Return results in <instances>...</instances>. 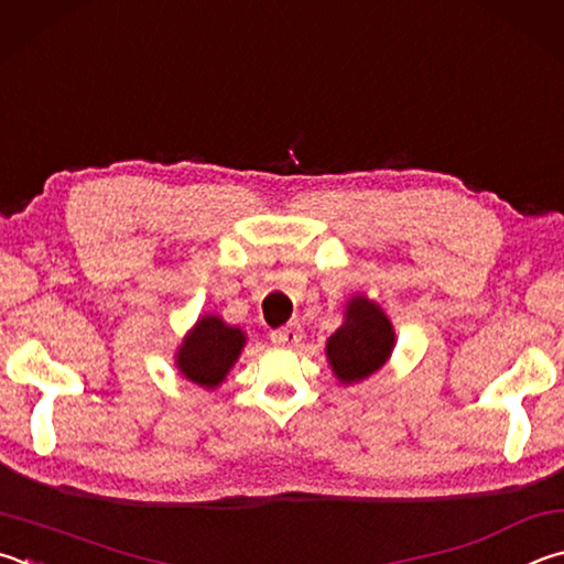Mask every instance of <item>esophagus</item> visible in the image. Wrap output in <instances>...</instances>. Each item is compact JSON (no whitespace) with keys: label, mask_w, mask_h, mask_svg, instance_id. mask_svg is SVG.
<instances>
[{"label":"esophagus","mask_w":564,"mask_h":564,"mask_svg":"<svg viewBox=\"0 0 564 564\" xmlns=\"http://www.w3.org/2000/svg\"><path fill=\"white\" fill-rule=\"evenodd\" d=\"M272 344H276V347H297V344L302 341V327L297 322H290L288 327L282 329H274L270 334Z\"/></svg>","instance_id":"esophagus-1"}]
</instances>
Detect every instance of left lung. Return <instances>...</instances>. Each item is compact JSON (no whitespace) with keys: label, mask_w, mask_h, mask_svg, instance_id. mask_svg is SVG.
<instances>
[{"label":"left lung","mask_w":564,"mask_h":564,"mask_svg":"<svg viewBox=\"0 0 564 564\" xmlns=\"http://www.w3.org/2000/svg\"><path fill=\"white\" fill-rule=\"evenodd\" d=\"M397 334L377 302L357 294L347 302L344 324L327 339V361L341 383H359L389 361Z\"/></svg>","instance_id":"obj_1"}]
</instances>
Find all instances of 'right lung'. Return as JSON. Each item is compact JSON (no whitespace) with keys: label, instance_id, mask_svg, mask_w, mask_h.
I'll use <instances>...</instances> for the list:
<instances>
[{"label":"right lung","instance_id":"right-lung-1","mask_svg":"<svg viewBox=\"0 0 564 564\" xmlns=\"http://www.w3.org/2000/svg\"><path fill=\"white\" fill-rule=\"evenodd\" d=\"M245 341L247 337L240 327H230L217 314H205L185 334L175 354V367L197 387L217 389L240 359Z\"/></svg>","mask_w":564,"mask_h":564}]
</instances>
